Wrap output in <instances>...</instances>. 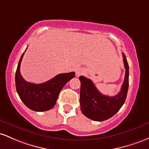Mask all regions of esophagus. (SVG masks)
<instances>
[{
  "mask_svg": "<svg viewBox=\"0 0 149 149\" xmlns=\"http://www.w3.org/2000/svg\"><path fill=\"white\" fill-rule=\"evenodd\" d=\"M84 73V70L83 69H81V68H79V69H77L76 72V74L77 75V76H79V75L82 74Z\"/></svg>",
  "mask_w": 149,
  "mask_h": 149,
  "instance_id": "1",
  "label": "esophagus"
}]
</instances>
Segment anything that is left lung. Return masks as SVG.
<instances>
[{"label": "left lung", "mask_w": 149, "mask_h": 149, "mask_svg": "<svg viewBox=\"0 0 149 149\" xmlns=\"http://www.w3.org/2000/svg\"><path fill=\"white\" fill-rule=\"evenodd\" d=\"M123 62L125 68V80L121 90L115 96L103 95L97 89L91 79L79 77L81 81L80 106L82 113L94 121H104L116 114L126 100L129 87V65L124 53Z\"/></svg>", "instance_id": "obj_1"}]
</instances>
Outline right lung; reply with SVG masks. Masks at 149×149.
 <instances>
[{
  "label": "right lung",
  "instance_id": "right-lung-1",
  "mask_svg": "<svg viewBox=\"0 0 149 149\" xmlns=\"http://www.w3.org/2000/svg\"><path fill=\"white\" fill-rule=\"evenodd\" d=\"M24 52L22 55L16 70L17 92L22 101L29 109L37 112L48 111L56 105L61 89L68 81L74 78L75 73L72 72L59 74L49 81L38 84L28 82L23 79L19 71Z\"/></svg>",
  "mask_w": 149,
  "mask_h": 149
}]
</instances>
